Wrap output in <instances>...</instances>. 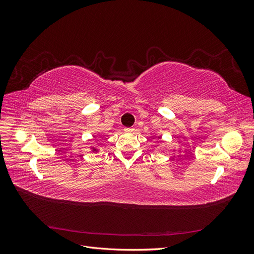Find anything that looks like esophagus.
Here are the masks:
<instances>
[{"label": "esophagus", "mask_w": 254, "mask_h": 254, "mask_svg": "<svg viewBox=\"0 0 254 254\" xmlns=\"http://www.w3.org/2000/svg\"><path fill=\"white\" fill-rule=\"evenodd\" d=\"M124 130H125L126 132H132L133 130H134V128L133 127H126Z\"/></svg>", "instance_id": "esophagus-1"}]
</instances>
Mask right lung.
I'll return each instance as SVG.
<instances>
[{"instance_id":"add662e5","label":"right lung","mask_w":254,"mask_h":254,"mask_svg":"<svg viewBox=\"0 0 254 254\" xmlns=\"http://www.w3.org/2000/svg\"><path fill=\"white\" fill-rule=\"evenodd\" d=\"M92 151H97V149L94 148V147H92Z\"/></svg>"}]
</instances>
